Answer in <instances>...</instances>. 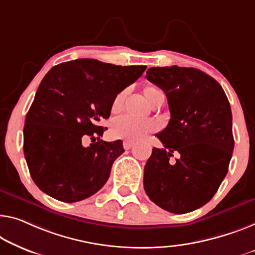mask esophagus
<instances>
[{"mask_svg":"<svg viewBox=\"0 0 255 255\" xmlns=\"http://www.w3.org/2000/svg\"><path fill=\"white\" fill-rule=\"evenodd\" d=\"M123 145H124V149L125 150H130L131 147H132V145H134V143L129 142V140H125V142L123 143Z\"/></svg>","mask_w":255,"mask_h":255,"instance_id":"34e87169","label":"esophagus"}]
</instances>
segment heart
<instances>
[{"label":"heart","instance_id":"obj_1","mask_svg":"<svg viewBox=\"0 0 255 255\" xmlns=\"http://www.w3.org/2000/svg\"><path fill=\"white\" fill-rule=\"evenodd\" d=\"M157 93H159V90L153 88V87H146L144 89V95H145L146 100L149 102L154 96V94ZM125 97H126V91L123 90L113 98L111 104L112 113H117L120 111L121 108H123ZM155 129H157V125L153 121L138 120L129 116H123L117 118L115 123H113L112 134L117 138L129 140V142H137V140L146 137L150 132L154 131Z\"/></svg>","mask_w":255,"mask_h":255}]
</instances>
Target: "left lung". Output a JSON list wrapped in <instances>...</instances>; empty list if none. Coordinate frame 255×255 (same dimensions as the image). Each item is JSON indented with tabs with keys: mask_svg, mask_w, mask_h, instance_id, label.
<instances>
[{
	"mask_svg": "<svg viewBox=\"0 0 255 255\" xmlns=\"http://www.w3.org/2000/svg\"><path fill=\"white\" fill-rule=\"evenodd\" d=\"M145 78L164 90L170 119L157 134L144 167L149 198L162 210L183 214L210 201L229 168L234 150L233 115L216 80L192 67H151ZM179 153L175 161L170 159Z\"/></svg>",
	"mask_w": 255,
	"mask_h": 255,
	"instance_id": "left-lung-1",
	"label": "left lung"
}]
</instances>
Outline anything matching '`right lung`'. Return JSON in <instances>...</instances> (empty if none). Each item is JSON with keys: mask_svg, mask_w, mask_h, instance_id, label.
Wrapping results in <instances>:
<instances>
[{"mask_svg": "<svg viewBox=\"0 0 255 255\" xmlns=\"http://www.w3.org/2000/svg\"><path fill=\"white\" fill-rule=\"evenodd\" d=\"M146 66H119L82 58L62 63L45 74L24 126V154L33 181L48 196L75 203L106 183L112 164L123 154V140H98L85 147L87 136L100 139L102 119L111 115L120 91Z\"/></svg>", "mask_w": 255, "mask_h": 255, "instance_id": "1", "label": "right lung"}]
</instances>
